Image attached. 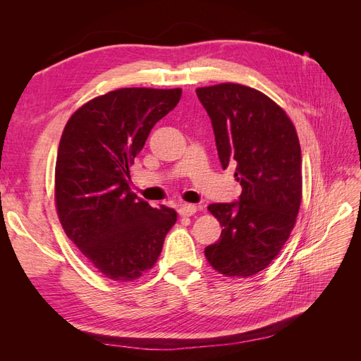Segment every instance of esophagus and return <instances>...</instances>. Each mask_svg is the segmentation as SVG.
Listing matches in <instances>:
<instances>
[{
  "mask_svg": "<svg viewBox=\"0 0 361 361\" xmlns=\"http://www.w3.org/2000/svg\"><path fill=\"white\" fill-rule=\"evenodd\" d=\"M179 214L183 215V216H190V215H194L195 212H197V206L195 204H191V203H185V204H180L179 206Z\"/></svg>",
  "mask_w": 361,
  "mask_h": 361,
  "instance_id": "esophagus-1",
  "label": "esophagus"
}]
</instances>
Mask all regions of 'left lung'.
<instances>
[{"instance_id": "8db88e82", "label": "left lung", "mask_w": 361, "mask_h": 361, "mask_svg": "<svg viewBox=\"0 0 361 361\" xmlns=\"http://www.w3.org/2000/svg\"><path fill=\"white\" fill-rule=\"evenodd\" d=\"M211 118L221 167L235 166L243 192L236 202L212 203L218 241L207 262L227 277L265 269L285 245L301 203V149L290 118L268 96L226 82L195 90Z\"/></svg>"}]
</instances>
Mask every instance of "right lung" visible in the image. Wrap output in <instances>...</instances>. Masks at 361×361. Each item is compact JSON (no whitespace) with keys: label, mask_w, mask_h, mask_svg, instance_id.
Here are the masks:
<instances>
[{"label":"right lung","mask_w":361,"mask_h":361,"mask_svg":"<svg viewBox=\"0 0 361 361\" xmlns=\"http://www.w3.org/2000/svg\"><path fill=\"white\" fill-rule=\"evenodd\" d=\"M180 94V89H118L82 105L63 130L56 164L60 223L111 280H135L154 267L176 223L171 207H152L130 191L129 166Z\"/></svg>","instance_id":"right-lung-1"}]
</instances>
